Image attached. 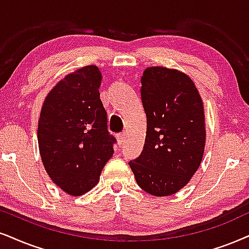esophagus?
Segmentation results:
<instances>
[{"label":"esophagus","instance_id":"1","mask_svg":"<svg viewBox=\"0 0 249 249\" xmlns=\"http://www.w3.org/2000/svg\"><path fill=\"white\" fill-rule=\"evenodd\" d=\"M125 139H126V134H125V132H122V133H119L117 135V140H118V143L119 144H123L125 142Z\"/></svg>","mask_w":249,"mask_h":249}]
</instances>
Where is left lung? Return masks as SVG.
I'll use <instances>...</instances> for the list:
<instances>
[{
  "mask_svg": "<svg viewBox=\"0 0 249 249\" xmlns=\"http://www.w3.org/2000/svg\"><path fill=\"white\" fill-rule=\"evenodd\" d=\"M140 93L147 116L146 140L140 156L128 164L144 192L168 196L191 180L202 161L203 103L187 74L163 67L144 70Z\"/></svg>",
  "mask_w": 249,
  "mask_h": 249,
  "instance_id": "obj_1",
  "label": "left lung"
}]
</instances>
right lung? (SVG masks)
<instances>
[{"label": "right lung", "instance_id": "add662e5", "mask_svg": "<svg viewBox=\"0 0 249 249\" xmlns=\"http://www.w3.org/2000/svg\"><path fill=\"white\" fill-rule=\"evenodd\" d=\"M102 75L95 65L72 72L50 90L41 109L37 141L47 174L73 196L100 180L116 138L100 99Z\"/></svg>", "mask_w": 249, "mask_h": 249}]
</instances>
